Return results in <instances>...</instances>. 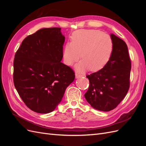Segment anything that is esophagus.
<instances>
[{
    "mask_svg": "<svg viewBox=\"0 0 146 146\" xmlns=\"http://www.w3.org/2000/svg\"><path fill=\"white\" fill-rule=\"evenodd\" d=\"M82 76V75H80V74H79L78 73H77V72H76V77L77 78H80V77H81Z\"/></svg>",
    "mask_w": 146,
    "mask_h": 146,
    "instance_id": "34e87169",
    "label": "esophagus"
}]
</instances>
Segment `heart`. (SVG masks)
I'll return each instance as SVG.
<instances>
[{"label": "heart", "mask_w": 146, "mask_h": 146, "mask_svg": "<svg viewBox=\"0 0 146 146\" xmlns=\"http://www.w3.org/2000/svg\"><path fill=\"white\" fill-rule=\"evenodd\" d=\"M113 50V43L108 35L99 30H80L74 33L71 42L66 44L63 58L66 64L72 66L82 56L83 60L76 66L77 71L98 72L107 65Z\"/></svg>", "instance_id": "obj_1"}]
</instances>
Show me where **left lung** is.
I'll use <instances>...</instances> for the list:
<instances>
[{"instance_id": "8db88e82", "label": "left lung", "mask_w": 146, "mask_h": 146, "mask_svg": "<svg viewBox=\"0 0 146 146\" xmlns=\"http://www.w3.org/2000/svg\"><path fill=\"white\" fill-rule=\"evenodd\" d=\"M113 50L108 63L99 71L87 75L90 86L85 98L92 107L102 111L115 108L130 88L131 60L126 43L111 35Z\"/></svg>"}]
</instances>
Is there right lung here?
Returning <instances> with one entry per match:
<instances>
[{
    "label": "right lung",
    "mask_w": 146,
    "mask_h": 146,
    "mask_svg": "<svg viewBox=\"0 0 146 146\" xmlns=\"http://www.w3.org/2000/svg\"><path fill=\"white\" fill-rule=\"evenodd\" d=\"M60 30L44 28L29 35L15 55V86L26 106L36 113L54 111L76 76L61 62L65 38Z\"/></svg>",
    "instance_id": "obj_1"
}]
</instances>
